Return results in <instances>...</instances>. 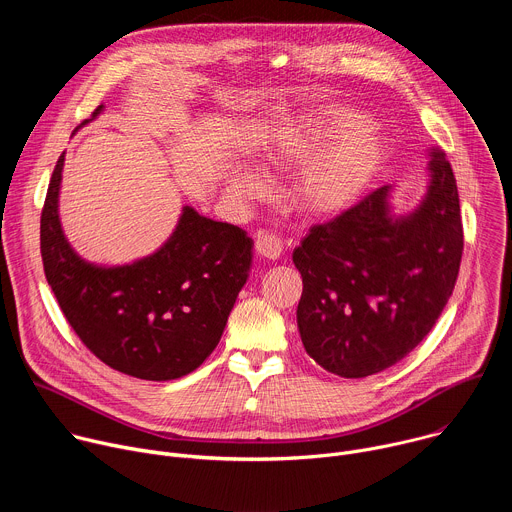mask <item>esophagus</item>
Instances as JSON below:
<instances>
[{"label": "esophagus", "mask_w": 512, "mask_h": 512, "mask_svg": "<svg viewBox=\"0 0 512 512\" xmlns=\"http://www.w3.org/2000/svg\"><path fill=\"white\" fill-rule=\"evenodd\" d=\"M255 251L259 257L263 259H269V261H275L281 257L283 253V245L279 241L277 235H271V233H259L257 239H255Z\"/></svg>", "instance_id": "1"}]
</instances>
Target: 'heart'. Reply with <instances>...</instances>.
Masks as SVG:
<instances>
[{
	"instance_id": "heart-1",
	"label": "heart",
	"mask_w": 512,
	"mask_h": 512,
	"mask_svg": "<svg viewBox=\"0 0 512 512\" xmlns=\"http://www.w3.org/2000/svg\"><path fill=\"white\" fill-rule=\"evenodd\" d=\"M364 125L367 121L362 115L350 109L324 107L300 125L296 133H291L287 141L267 148L263 158L271 166L310 162L294 186L296 204L308 214H336L348 208L367 188L381 164V148L373 139L350 137L330 153L325 150L342 137L362 131ZM229 182L233 190L245 196H259L265 190L263 180L243 168L235 170Z\"/></svg>"
}]
</instances>
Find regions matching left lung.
I'll return each mask as SVG.
<instances>
[{
  "instance_id": "8db88e82",
  "label": "left lung",
  "mask_w": 512,
  "mask_h": 512,
  "mask_svg": "<svg viewBox=\"0 0 512 512\" xmlns=\"http://www.w3.org/2000/svg\"><path fill=\"white\" fill-rule=\"evenodd\" d=\"M423 200L395 214L383 186L294 249L304 291L298 328L328 373L362 379L405 358L446 308L460 271L464 231L458 186L442 150L429 152Z\"/></svg>"
}]
</instances>
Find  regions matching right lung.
Masks as SVG:
<instances>
[{"instance_id": "add662e5", "label": "right lung", "mask_w": 512, "mask_h": 512, "mask_svg": "<svg viewBox=\"0 0 512 512\" xmlns=\"http://www.w3.org/2000/svg\"><path fill=\"white\" fill-rule=\"evenodd\" d=\"M103 111L99 105L91 119ZM64 154L40 218V251L58 306L107 367L143 381L180 379L210 356L251 271L253 241L235 225L184 206L170 239L133 263L103 267L77 255L58 218Z\"/></svg>"}]
</instances>
